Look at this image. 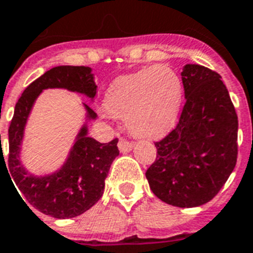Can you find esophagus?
I'll use <instances>...</instances> for the list:
<instances>
[{"mask_svg": "<svg viewBox=\"0 0 253 253\" xmlns=\"http://www.w3.org/2000/svg\"><path fill=\"white\" fill-rule=\"evenodd\" d=\"M133 144L131 143V141H128V140H126L125 137H121L120 141H118V148H120V150L122 153H126V152H130L131 149H132Z\"/></svg>", "mask_w": 253, "mask_h": 253, "instance_id": "1", "label": "esophagus"}]
</instances>
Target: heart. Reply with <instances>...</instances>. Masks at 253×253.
<instances>
[{
  "label": "heart",
  "mask_w": 253,
  "mask_h": 253,
  "mask_svg": "<svg viewBox=\"0 0 253 253\" xmlns=\"http://www.w3.org/2000/svg\"><path fill=\"white\" fill-rule=\"evenodd\" d=\"M180 100L177 76L166 67H150L117 78L108 88L104 109L114 118L126 120L135 136L156 139L173 126Z\"/></svg>",
  "instance_id": "b5f03b06"
}]
</instances>
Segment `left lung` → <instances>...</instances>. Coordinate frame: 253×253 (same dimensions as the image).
Here are the masks:
<instances>
[{
    "instance_id": "obj_1",
    "label": "left lung",
    "mask_w": 253,
    "mask_h": 253,
    "mask_svg": "<svg viewBox=\"0 0 253 253\" xmlns=\"http://www.w3.org/2000/svg\"><path fill=\"white\" fill-rule=\"evenodd\" d=\"M185 104L179 122L156 141L145 176L156 197L190 209L210 202L237 163L238 117L221 76L198 64L181 72Z\"/></svg>"
}]
</instances>
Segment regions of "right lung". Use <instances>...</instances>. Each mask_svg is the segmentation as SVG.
I'll list each match as a JSON object with an SVG mask.
<instances>
[{"label":"right lung","mask_w":253,"mask_h":253,"mask_svg":"<svg viewBox=\"0 0 253 253\" xmlns=\"http://www.w3.org/2000/svg\"><path fill=\"white\" fill-rule=\"evenodd\" d=\"M55 87L77 91L91 99L96 95V84L88 67L60 65L33 81L15 105L14 117L8 127V162L6 169H8L7 172L10 171V179L14 180L23 198L32 207L55 218H71L82 215L101 198L105 177L120 150L117 137L109 143H99L87 136V127L84 126L61 169L43 177L29 175L19 161L25 122L41 91ZM84 107L88 118L96 117L88 105L84 104Z\"/></svg>","instance_id":"obj_1"}]
</instances>
